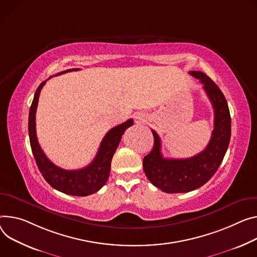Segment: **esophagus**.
Listing matches in <instances>:
<instances>
[{
	"instance_id": "34e87169",
	"label": "esophagus",
	"mask_w": 257,
	"mask_h": 257,
	"mask_svg": "<svg viewBox=\"0 0 257 257\" xmlns=\"http://www.w3.org/2000/svg\"><path fill=\"white\" fill-rule=\"evenodd\" d=\"M134 121L136 124H145L148 121V116L146 115L145 112L138 111L134 114Z\"/></svg>"
}]
</instances>
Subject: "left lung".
Returning <instances> with one entry per match:
<instances>
[{"label":"left lung","instance_id":"1","mask_svg":"<svg viewBox=\"0 0 257 257\" xmlns=\"http://www.w3.org/2000/svg\"><path fill=\"white\" fill-rule=\"evenodd\" d=\"M190 75L203 83L214 109V129L206 149L188 159H166L161 153V139L152 130L154 148L144 158V170L149 180L168 194L197 190L211 178L220 166L230 139V114L226 99L218 86L202 72Z\"/></svg>","mask_w":257,"mask_h":257}]
</instances>
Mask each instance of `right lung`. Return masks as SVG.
Returning <instances> with one entry per match:
<instances>
[{
	"mask_svg": "<svg viewBox=\"0 0 257 257\" xmlns=\"http://www.w3.org/2000/svg\"><path fill=\"white\" fill-rule=\"evenodd\" d=\"M72 71H79V68L67 69V71L56 74L55 76ZM45 84L46 81L42 82L36 90L29 115L30 142L38 168L45 180L52 188L63 194L79 197L94 194L98 192L107 181L110 172L112 156L121 142L122 135L124 134L125 130L133 125V120L129 119L128 121L110 129L103 137L94 160L85 168L79 170H64L59 168L46 157L38 143L36 134V110L40 92Z\"/></svg>",
	"mask_w": 257,
	"mask_h": 257,
	"instance_id": "1",
	"label": "right lung"
}]
</instances>
